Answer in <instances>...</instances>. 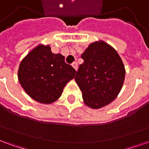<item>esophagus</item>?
<instances>
[{
  "label": "esophagus",
  "mask_w": 149,
  "mask_h": 149,
  "mask_svg": "<svg viewBox=\"0 0 149 149\" xmlns=\"http://www.w3.org/2000/svg\"><path fill=\"white\" fill-rule=\"evenodd\" d=\"M72 66L75 68V70H76V71L77 70L78 66H77V62H73V63L72 64Z\"/></svg>",
  "instance_id": "obj_1"
}]
</instances>
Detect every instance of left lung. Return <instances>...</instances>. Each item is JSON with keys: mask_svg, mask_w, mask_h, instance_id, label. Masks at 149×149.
I'll return each instance as SVG.
<instances>
[{"mask_svg": "<svg viewBox=\"0 0 149 149\" xmlns=\"http://www.w3.org/2000/svg\"><path fill=\"white\" fill-rule=\"evenodd\" d=\"M75 81L82 92L84 104L100 109L115 100L125 81V69L121 58L104 41L94 42L81 55Z\"/></svg>", "mask_w": 149, "mask_h": 149, "instance_id": "1", "label": "left lung"}]
</instances>
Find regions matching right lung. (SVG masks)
<instances>
[{
  "label": "right lung",
  "instance_id": "1",
  "mask_svg": "<svg viewBox=\"0 0 149 149\" xmlns=\"http://www.w3.org/2000/svg\"><path fill=\"white\" fill-rule=\"evenodd\" d=\"M75 74L76 70L65 63L64 56L52 53L49 45H38L21 61L18 80L33 100L51 104L61 96L65 84Z\"/></svg>",
  "mask_w": 149,
  "mask_h": 149
}]
</instances>
